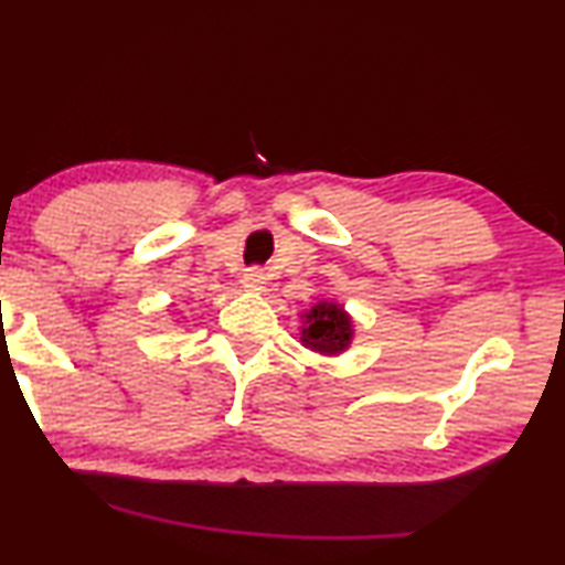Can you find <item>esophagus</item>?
I'll return each mask as SVG.
<instances>
[{
    "label": "esophagus",
    "mask_w": 565,
    "mask_h": 565,
    "mask_svg": "<svg viewBox=\"0 0 565 565\" xmlns=\"http://www.w3.org/2000/svg\"><path fill=\"white\" fill-rule=\"evenodd\" d=\"M243 286L248 291H260L266 286V274L260 271V268H248V271L243 274Z\"/></svg>",
    "instance_id": "34e87169"
}]
</instances>
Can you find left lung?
<instances>
[{
	"label": "left lung",
	"mask_w": 565,
	"mask_h": 565,
	"mask_svg": "<svg viewBox=\"0 0 565 565\" xmlns=\"http://www.w3.org/2000/svg\"><path fill=\"white\" fill-rule=\"evenodd\" d=\"M305 328H301V345L312 348L322 355H338L351 345L353 324L345 309L335 301H320L305 312Z\"/></svg>",
	"instance_id": "left-lung-1"
}]
</instances>
